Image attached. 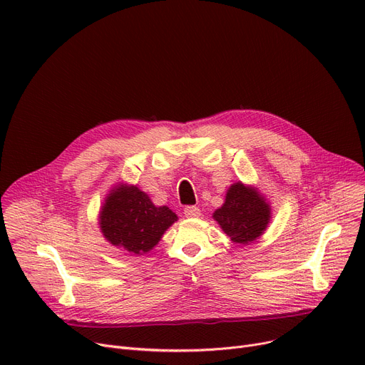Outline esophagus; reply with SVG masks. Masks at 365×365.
I'll use <instances>...</instances> for the list:
<instances>
[{
    "instance_id": "esophagus-1",
    "label": "esophagus",
    "mask_w": 365,
    "mask_h": 365,
    "mask_svg": "<svg viewBox=\"0 0 365 365\" xmlns=\"http://www.w3.org/2000/svg\"><path fill=\"white\" fill-rule=\"evenodd\" d=\"M183 213H185V216H186V217H198V216L201 215L200 208H198V207H195V205H187V207H185Z\"/></svg>"
}]
</instances>
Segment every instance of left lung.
<instances>
[{
    "mask_svg": "<svg viewBox=\"0 0 365 365\" xmlns=\"http://www.w3.org/2000/svg\"><path fill=\"white\" fill-rule=\"evenodd\" d=\"M223 232L237 244L257 240L271 220V207L253 186L241 182L227 189L225 204L213 213Z\"/></svg>",
    "mask_w": 365,
    "mask_h": 365,
    "instance_id": "obj_1",
    "label": "left lung"
}]
</instances>
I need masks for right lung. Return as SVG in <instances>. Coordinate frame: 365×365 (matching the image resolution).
Masks as SVG:
<instances>
[{
	"label": "right lung",
	"mask_w": 365,
	"mask_h": 365,
	"mask_svg": "<svg viewBox=\"0 0 365 365\" xmlns=\"http://www.w3.org/2000/svg\"><path fill=\"white\" fill-rule=\"evenodd\" d=\"M176 220V213L168 207H155L145 192L131 185L113 187L99 216L106 241L130 255L150 252Z\"/></svg>",
	"instance_id": "1"
}]
</instances>
